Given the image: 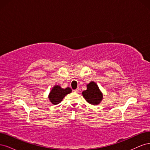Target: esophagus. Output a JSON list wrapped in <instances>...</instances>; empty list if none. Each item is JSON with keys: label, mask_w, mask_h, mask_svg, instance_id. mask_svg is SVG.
<instances>
[{"label": "esophagus", "mask_w": 150, "mask_h": 150, "mask_svg": "<svg viewBox=\"0 0 150 150\" xmlns=\"http://www.w3.org/2000/svg\"><path fill=\"white\" fill-rule=\"evenodd\" d=\"M73 91H74V92H75V93H78V92L79 91V88H76V89L73 90Z\"/></svg>", "instance_id": "esophagus-1"}]
</instances>
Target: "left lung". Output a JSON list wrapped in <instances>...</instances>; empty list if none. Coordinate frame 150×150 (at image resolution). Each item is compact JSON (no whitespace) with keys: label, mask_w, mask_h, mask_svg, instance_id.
Masks as SVG:
<instances>
[{"label":"left lung","mask_w":150,"mask_h":150,"mask_svg":"<svg viewBox=\"0 0 150 150\" xmlns=\"http://www.w3.org/2000/svg\"><path fill=\"white\" fill-rule=\"evenodd\" d=\"M83 96L86 101L93 105H97L103 98V94L98 86L93 81L87 85V89L83 91Z\"/></svg>","instance_id":"obj_1"}]
</instances>
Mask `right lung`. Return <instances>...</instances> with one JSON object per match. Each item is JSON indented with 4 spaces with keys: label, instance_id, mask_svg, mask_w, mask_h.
<instances>
[{
    "label": "right lung",
    "instance_id": "right-lung-1",
    "mask_svg": "<svg viewBox=\"0 0 150 150\" xmlns=\"http://www.w3.org/2000/svg\"><path fill=\"white\" fill-rule=\"evenodd\" d=\"M71 91L72 90L70 88L62 89L59 86H55L49 94V99L52 104H57L61 102L65 96Z\"/></svg>",
    "mask_w": 150,
    "mask_h": 150
}]
</instances>
